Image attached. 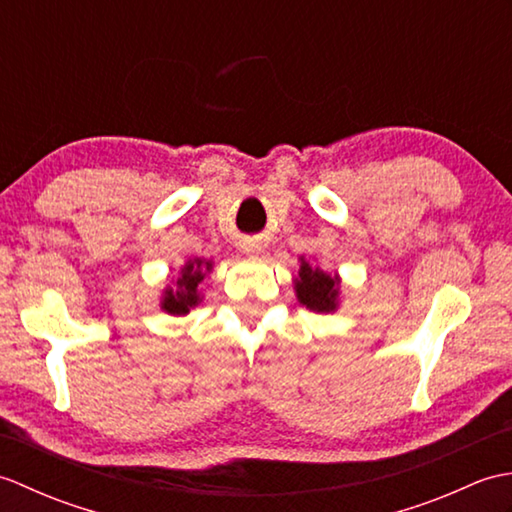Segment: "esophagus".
I'll use <instances>...</instances> for the list:
<instances>
[{"instance_id":"34e87169","label":"esophagus","mask_w":512,"mask_h":512,"mask_svg":"<svg viewBox=\"0 0 512 512\" xmlns=\"http://www.w3.org/2000/svg\"><path fill=\"white\" fill-rule=\"evenodd\" d=\"M242 253L250 255V257H255V255L262 253V246H259L257 242H246V244L242 246Z\"/></svg>"}]
</instances>
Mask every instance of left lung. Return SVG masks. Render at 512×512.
Segmentation results:
<instances>
[{"instance_id": "8db88e82", "label": "left lung", "mask_w": 512, "mask_h": 512, "mask_svg": "<svg viewBox=\"0 0 512 512\" xmlns=\"http://www.w3.org/2000/svg\"><path fill=\"white\" fill-rule=\"evenodd\" d=\"M295 292L301 306L312 312H334L339 308V277L323 273L319 266H310L301 257Z\"/></svg>"}]
</instances>
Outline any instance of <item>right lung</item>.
I'll return each mask as SVG.
<instances>
[{
    "instance_id": "add662e5",
    "label": "right lung",
    "mask_w": 512,
    "mask_h": 512,
    "mask_svg": "<svg viewBox=\"0 0 512 512\" xmlns=\"http://www.w3.org/2000/svg\"><path fill=\"white\" fill-rule=\"evenodd\" d=\"M211 268H213L211 259H202V257L189 259V262L180 268V277L176 279V284H173V288L169 286L165 290V295H162L160 308L173 314V317L189 314V310L202 301L200 284L204 281L206 273H211Z\"/></svg>"
}]
</instances>
